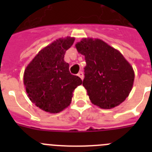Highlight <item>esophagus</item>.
<instances>
[{"instance_id": "34e87169", "label": "esophagus", "mask_w": 152, "mask_h": 152, "mask_svg": "<svg viewBox=\"0 0 152 152\" xmlns=\"http://www.w3.org/2000/svg\"><path fill=\"white\" fill-rule=\"evenodd\" d=\"M77 76H78V77H80L81 80H83V79H84V73H83L82 72H79V73L77 74Z\"/></svg>"}]
</instances>
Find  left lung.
<instances>
[{"label": "left lung", "instance_id": "left-lung-1", "mask_svg": "<svg viewBox=\"0 0 152 152\" xmlns=\"http://www.w3.org/2000/svg\"><path fill=\"white\" fill-rule=\"evenodd\" d=\"M75 47L85 57L83 86L91 103L102 109L121 104L133 87L135 72L130 63L100 39L83 38Z\"/></svg>", "mask_w": 152, "mask_h": 152}]
</instances>
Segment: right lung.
<instances>
[{
    "mask_svg": "<svg viewBox=\"0 0 152 152\" xmlns=\"http://www.w3.org/2000/svg\"><path fill=\"white\" fill-rule=\"evenodd\" d=\"M75 37L59 38L42 49L27 64L23 84L31 102L42 110L58 113L72 103L73 92L82 80L69 72L65 52L73 45Z\"/></svg>",
    "mask_w": 152,
    "mask_h": 152,
    "instance_id": "right-lung-1",
    "label": "right lung"
}]
</instances>
